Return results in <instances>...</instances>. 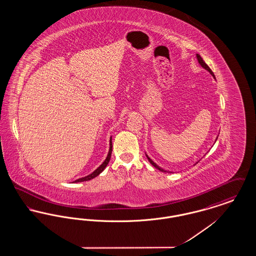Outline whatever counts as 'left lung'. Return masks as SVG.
Here are the masks:
<instances>
[{
	"label": "left lung",
	"mask_w": 256,
	"mask_h": 256,
	"mask_svg": "<svg viewBox=\"0 0 256 256\" xmlns=\"http://www.w3.org/2000/svg\"><path fill=\"white\" fill-rule=\"evenodd\" d=\"M196 60H198V63H200V66H202V68H204V69H206V70H207V71H208V72H209V73L211 74H212V76H214V78H215V76H214V74H213V72H212V70H211V69H210V68H209V67H208V65H207L206 63V62H204V60H202V56H200V54H196ZM216 140H217V139H216ZM146 158L148 159V161H150V164H152V166H154V167H156V169H158V170H161V172H167V170H163V169H162V168H160V167H159L158 165H156V163H154V161H152V159L150 158H148V156H146ZM196 163H198V162H196Z\"/></svg>",
	"instance_id": "obj_1"
}]
</instances>
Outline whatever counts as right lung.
<instances>
[{
  "instance_id": "add662e5",
  "label": "right lung",
  "mask_w": 256,
  "mask_h": 256,
  "mask_svg": "<svg viewBox=\"0 0 256 256\" xmlns=\"http://www.w3.org/2000/svg\"><path fill=\"white\" fill-rule=\"evenodd\" d=\"M111 152H112V138L110 137V152H108V156H106V160L102 162V164L100 166V167H98L96 170H94L92 174H88V176H86L84 178H78V180H74V182H87V180H92V178H96L98 176L102 170L106 169V167L108 166V162H110V158H111Z\"/></svg>"
}]
</instances>
